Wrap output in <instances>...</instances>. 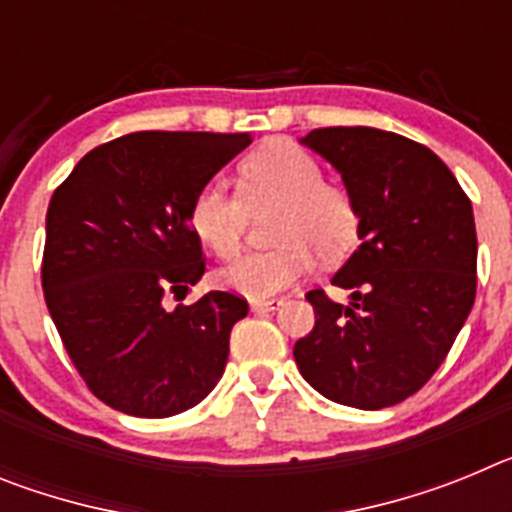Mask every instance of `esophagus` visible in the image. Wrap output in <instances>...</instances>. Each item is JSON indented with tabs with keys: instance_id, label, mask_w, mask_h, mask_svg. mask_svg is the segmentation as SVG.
<instances>
[{
	"instance_id": "1",
	"label": "esophagus",
	"mask_w": 512,
	"mask_h": 512,
	"mask_svg": "<svg viewBox=\"0 0 512 512\" xmlns=\"http://www.w3.org/2000/svg\"><path fill=\"white\" fill-rule=\"evenodd\" d=\"M282 305H284L282 297H277V300H253L251 310L253 312H269V310H279Z\"/></svg>"
}]
</instances>
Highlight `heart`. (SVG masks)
Listing matches in <instances>:
<instances>
[{"mask_svg": "<svg viewBox=\"0 0 512 512\" xmlns=\"http://www.w3.org/2000/svg\"><path fill=\"white\" fill-rule=\"evenodd\" d=\"M277 210L269 238L277 246L248 253L217 274L225 289L251 300L279 295L305 279L315 256L338 264L354 251L361 210L354 192L323 179L318 158L292 140H269L238 164L235 192L210 182L189 205V228L220 259H233L246 241L251 215Z\"/></svg>", "mask_w": 512, "mask_h": 512, "instance_id": "b5f03b06", "label": "heart"}]
</instances>
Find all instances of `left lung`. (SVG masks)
Wrapping results in <instances>:
<instances>
[{
	"label": "left lung",
	"instance_id": "8db88e82",
	"mask_svg": "<svg viewBox=\"0 0 512 512\" xmlns=\"http://www.w3.org/2000/svg\"><path fill=\"white\" fill-rule=\"evenodd\" d=\"M341 171L361 243L333 277L338 305L307 292L315 328L295 343L307 382L361 410L408 400L449 356L477 297V230L456 176L423 143L377 128H318L302 140Z\"/></svg>",
	"mask_w": 512,
	"mask_h": 512
}]
</instances>
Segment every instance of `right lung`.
Segmentation results:
<instances>
[{
    "label": "right lung",
    "instance_id": "add662e5",
    "mask_svg": "<svg viewBox=\"0 0 512 512\" xmlns=\"http://www.w3.org/2000/svg\"><path fill=\"white\" fill-rule=\"evenodd\" d=\"M248 133L140 130L102 143L56 187L40 282L63 348L94 397L135 418H169L223 377L235 292L164 307L205 274L189 205Z\"/></svg>",
    "mask_w": 512,
    "mask_h": 512
}]
</instances>
